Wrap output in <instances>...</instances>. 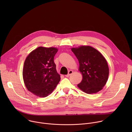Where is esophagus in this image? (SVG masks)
<instances>
[{
	"mask_svg": "<svg viewBox=\"0 0 132 132\" xmlns=\"http://www.w3.org/2000/svg\"><path fill=\"white\" fill-rule=\"evenodd\" d=\"M73 73V71L72 70H70L69 71H68V74L67 75H65V76L66 77H69L70 75H71L72 73Z\"/></svg>",
	"mask_w": 132,
	"mask_h": 132,
	"instance_id": "1",
	"label": "esophagus"
}]
</instances>
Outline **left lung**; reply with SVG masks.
<instances>
[{"label": "left lung", "instance_id": "obj_1", "mask_svg": "<svg viewBox=\"0 0 132 132\" xmlns=\"http://www.w3.org/2000/svg\"><path fill=\"white\" fill-rule=\"evenodd\" d=\"M72 52L77 58L78 70L82 75L78 87L88 94L96 93L105 85L109 77L108 63L102 54L88 45L72 47Z\"/></svg>", "mask_w": 132, "mask_h": 132}]
</instances>
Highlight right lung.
<instances>
[{
  "label": "right lung",
  "instance_id": "obj_1",
  "mask_svg": "<svg viewBox=\"0 0 132 132\" xmlns=\"http://www.w3.org/2000/svg\"><path fill=\"white\" fill-rule=\"evenodd\" d=\"M57 51L56 47L40 46L32 51L24 61V83L27 89L37 97L48 96L61 80L54 62Z\"/></svg>",
  "mask_w": 132,
  "mask_h": 132
}]
</instances>
